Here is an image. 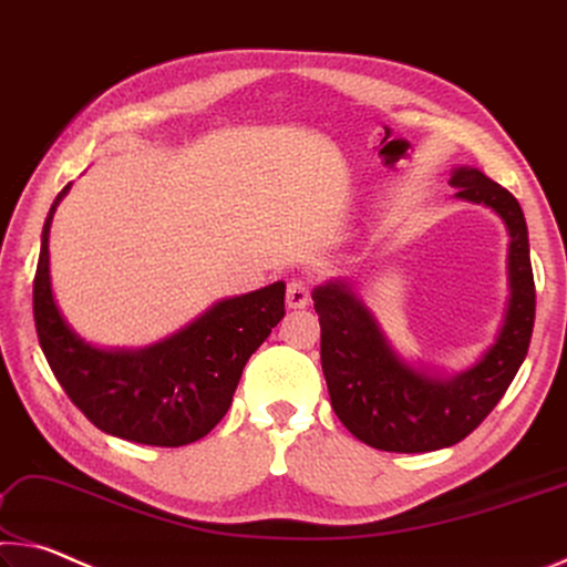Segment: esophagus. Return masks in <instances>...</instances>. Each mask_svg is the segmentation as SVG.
<instances>
[{
  "mask_svg": "<svg viewBox=\"0 0 567 567\" xmlns=\"http://www.w3.org/2000/svg\"><path fill=\"white\" fill-rule=\"evenodd\" d=\"M309 301H311L309 284L301 281V278L289 281V289H286V306H289V309H306Z\"/></svg>",
  "mask_w": 567,
  "mask_h": 567,
  "instance_id": "obj_1",
  "label": "esophagus"
}]
</instances>
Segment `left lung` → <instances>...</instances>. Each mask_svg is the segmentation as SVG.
Returning <instances> with one entry per match:
<instances>
[{
  "label": "left lung",
  "instance_id": "1",
  "mask_svg": "<svg viewBox=\"0 0 567 567\" xmlns=\"http://www.w3.org/2000/svg\"><path fill=\"white\" fill-rule=\"evenodd\" d=\"M450 185L457 188V198L493 208L509 234L505 321L475 367L454 377L426 374L396 354L347 281H329L311 293L333 412L374 450L434 452L462 442L495 410L530 347L535 281L523 208L513 193L477 168H457Z\"/></svg>",
  "mask_w": 567,
  "mask_h": 567
}]
</instances>
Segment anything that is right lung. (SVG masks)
Masks as SVG:
<instances>
[{
	"label": "right lung",
	"instance_id": "obj_1",
	"mask_svg": "<svg viewBox=\"0 0 567 567\" xmlns=\"http://www.w3.org/2000/svg\"><path fill=\"white\" fill-rule=\"evenodd\" d=\"M42 228L34 274V327L48 364L72 404L113 437L183 447L216 426L234 402L248 357L284 319L286 284L218 301L190 327L161 344L127 351L97 349L74 333L58 309L50 281V226Z\"/></svg>",
	"mask_w": 567,
	"mask_h": 567
}]
</instances>
